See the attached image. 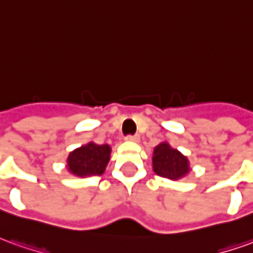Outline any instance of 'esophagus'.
<instances>
[{
    "mask_svg": "<svg viewBox=\"0 0 253 253\" xmlns=\"http://www.w3.org/2000/svg\"><path fill=\"white\" fill-rule=\"evenodd\" d=\"M139 139L140 137L137 136V135H128V136H125V140H128V142H139Z\"/></svg>",
    "mask_w": 253,
    "mask_h": 253,
    "instance_id": "obj_1",
    "label": "esophagus"
}]
</instances>
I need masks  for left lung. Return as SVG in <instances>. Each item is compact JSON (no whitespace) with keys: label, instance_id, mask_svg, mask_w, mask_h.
Instances as JSON below:
<instances>
[{"label":"left lung","instance_id":"obj_1","mask_svg":"<svg viewBox=\"0 0 253 253\" xmlns=\"http://www.w3.org/2000/svg\"><path fill=\"white\" fill-rule=\"evenodd\" d=\"M153 169L160 176L176 180L189 172L190 167L182 153L172 149L168 143H160L154 149Z\"/></svg>","mask_w":253,"mask_h":253}]
</instances>
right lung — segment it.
Listing matches in <instances>:
<instances>
[{
  "label": "right lung",
  "instance_id": "add662e5",
  "mask_svg": "<svg viewBox=\"0 0 253 253\" xmlns=\"http://www.w3.org/2000/svg\"><path fill=\"white\" fill-rule=\"evenodd\" d=\"M109 144L88 143L76 149L67 158V168L77 176L102 175L110 160Z\"/></svg>",
  "mask_w": 253,
  "mask_h": 253
}]
</instances>
